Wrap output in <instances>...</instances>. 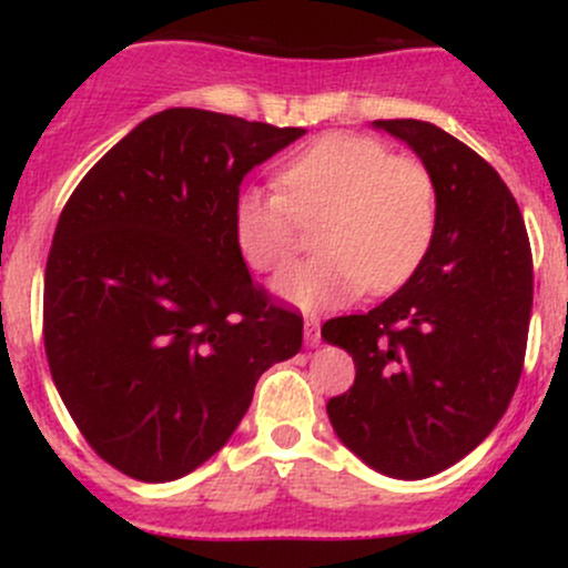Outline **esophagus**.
<instances>
[{
  "mask_svg": "<svg viewBox=\"0 0 568 568\" xmlns=\"http://www.w3.org/2000/svg\"><path fill=\"white\" fill-rule=\"evenodd\" d=\"M304 342L306 347H317V344H321V323L317 321L304 323Z\"/></svg>",
  "mask_w": 568,
  "mask_h": 568,
  "instance_id": "esophagus-1",
  "label": "esophagus"
}]
</instances>
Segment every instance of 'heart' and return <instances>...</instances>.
I'll return each mask as SVG.
<instances>
[{"label": "heart", "instance_id": "obj_1", "mask_svg": "<svg viewBox=\"0 0 568 568\" xmlns=\"http://www.w3.org/2000/svg\"><path fill=\"white\" fill-rule=\"evenodd\" d=\"M280 192L245 186L232 230L243 262L272 272L288 262L298 224H315V258L285 266L272 293L296 310L328 312L363 291L406 285L427 258L438 226V194L422 162L393 158L366 135L328 133L277 173Z\"/></svg>", "mask_w": 568, "mask_h": 568}]
</instances>
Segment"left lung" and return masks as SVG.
Listing matches in <instances>:
<instances>
[{
    "label": "left lung",
    "instance_id": "1",
    "mask_svg": "<svg viewBox=\"0 0 568 568\" xmlns=\"http://www.w3.org/2000/svg\"><path fill=\"white\" fill-rule=\"evenodd\" d=\"M433 175L438 226L416 275L368 315L334 317L355 384L328 400L338 440L376 473L438 475L488 438L524 368L534 272L518 202L484 158L422 120H376Z\"/></svg>",
    "mask_w": 568,
    "mask_h": 568
}]
</instances>
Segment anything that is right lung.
<instances>
[{
  "mask_svg": "<svg viewBox=\"0 0 568 568\" xmlns=\"http://www.w3.org/2000/svg\"><path fill=\"white\" fill-rule=\"evenodd\" d=\"M304 133L165 109L63 207L44 270L50 374L95 454L130 478L197 470L258 376L302 349V317L253 285L232 207L245 175Z\"/></svg>",
  "mask_w": 568,
  "mask_h": 568,
  "instance_id": "1",
  "label": "right lung"
}]
</instances>
